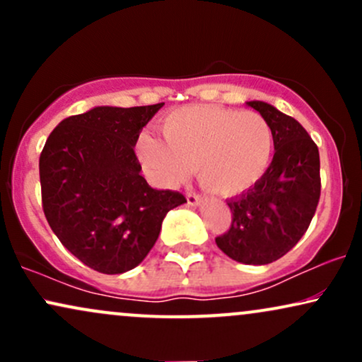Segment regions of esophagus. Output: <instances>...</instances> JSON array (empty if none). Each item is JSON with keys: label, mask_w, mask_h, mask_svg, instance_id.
Listing matches in <instances>:
<instances>
[{"label": "esophagus", "mask_w": 362, "mask_h": 362, "mask_svg": "<svg viewBox=\"0 0 362 362\" xmlns=\"http://www.w3.org/2000/svg\"><path fill=\"white\" fill-rule=\"evenodd\" d=\"M201 195L194 194V192H187V204L189 206H199L201 204Z\"/></svg>", "instance_id": "esophagus-1"}]
</instances>
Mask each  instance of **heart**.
I'll return each mask as SVG.
<instances>
[{
  "label": "heart",
  "mask_w": 362,
  "mask_h": 362,
  "mask_svg": "<svg viewBox=\"0 0 362 362\" xmlns=\"http://www.w3.org/2000/svg\"><path fill=\"white\" fill-rule=\"evenodd\" d=\"M163 139L141 134L136 155L158 184L175 187L192 168L209 192L233 197L267 173L274 156V129L257 112L214 105L184 107L161 122Z\"/></svg>",
  "instance_id": "b5f03b06"
}]
</instances>
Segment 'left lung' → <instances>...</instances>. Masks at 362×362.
I'll list each match as a JSON object with an SVG mask.
<instances>
[{
    "label": "left lung",
    "mask_w": 362,
    "mask_h": 362,
    "mask_svg": "<svg viewBox=\"0 0 362 362\" xmlns=\"http://www.w3.org/2000/svg\"><path fill=\"white\" fill-rule=\"evenodd\" d=\"M247 105L271 122L276 151L259 184L226 201L233 221L216 245L236 262L265 265L286 255L308 230L320 199V155L296 119L271 103Z\"/></svg>",
    "instance_id": "8db88e82"
}]
</instances>
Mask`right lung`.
I'll list each match as a JSON object with an SVG mask.
<instances>
[{
    "mask_svg": "<svg viewBox=\"0 0 362 362\" xmlns=\"http://www.w3.org/2000/svg\"><path fill=\"white\" fill-rule=\"evenodd\" d=\"M165 103L93 107L61 120L40 153L42 207L61 243L102 274L144 260L161 223L185 197L156 190L141 175L138 138Z\"/></svg>",
    "mask_w": 362,
    "mask_h": 362,
    "instance_id": "add662e5",
    "label": "right lung"
}]
</instances>
